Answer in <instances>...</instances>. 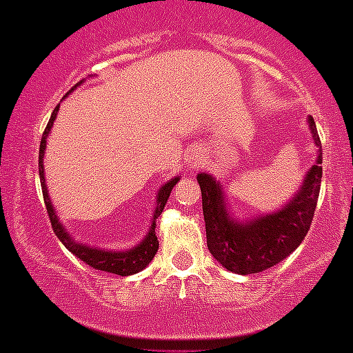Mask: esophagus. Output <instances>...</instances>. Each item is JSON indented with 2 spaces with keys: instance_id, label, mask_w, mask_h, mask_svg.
<instances>
[{
  "instance_id": "34e87169",
  "label": "esophagus",
  "mask_w": 353,
  "mask_h": 353,
  "mask_svg": "<svg viewBox=\"0 0 353 353\" xmlns=\"http://www.w3.org/2000/svg\"><path fill=\"white\" fill-rule=\"evenodd\" d=\"M199 159V155H192V161H198Z\"/></svg>"
}]
</instances>
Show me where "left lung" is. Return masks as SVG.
I'll list each match as a JSON object with an SVG mask.
<instances>
[{"instance_id": "1", "label": "left lung", "mask_w": 353, "mask_h": 353, "mask_svg": "<svg viewBox=\"0 0 353 353\" xmlns=\"http://www.w3.org/2000/svg\"><path fill=\"white\" fill-rule=\"evenodd\" d=\"M306 122L316 145L315 163L305 173L297 192L276 212L240 219L231 212L221 182L210 173L198 174L206 245L210 254L228 271L261 273L289 257L305 240L322 182V145L312 115Z\"/></svg>"}]
</instances>
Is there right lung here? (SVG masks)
<instances>
[{
    "instance_id": "right-lung-1",
    "label": "right lung",
    "mask_w": 353,
    "mask_h": 353,
    "mask_svg": "<svg viewBox=\"0 0 353 353\" xmlns=\"http://www.w3.org/2000/svg\"><path fill=\"white\" fill-rule=\"evenodd\" d=\"M82 82L77 83L71 90H75L77 87L82 85ZM66 96H64V98H66ZM57 112H59V105H57L56 110L52 112L50 121H48L47 129H45L43 137H41L40 157H38V171H40L41 192H43V201H45V206H47V213L48 216H50L52 229H54L56 236L61 240V243H63L71 254L77 255L79 259H82L83 263L89 264L90 268H94V270L108 271V273L121 274V276H129V274H134L138 273V271L145 270V268L152 263V259L155 257L157 250H159V240H157V236H155V221H157L161 213H163L164 206H166L168 203V198H170L171 190H173V187L179 183L180 176H174V179L168 180L164 185H161L159 192H157V198H155V208H154V215H152L150 228H148V232L145 234V238L137 245V247L129 248V250H106V248H98V247H90V245H85V243H79V241H77L70 232H68V229L61 224L59 216H57L56 213V208H54V205H52L50 201V196H48L47 183H45V168H43L45 147H47V138L48 134H50V129L57 117Z\"/></svg>"
}]
</instances>
